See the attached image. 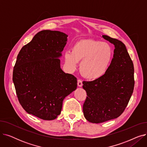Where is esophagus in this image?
<instances>
[{"label": "esophagus", "mask_w": 147, "mask_h": 147, "mask_svg": "<svg viewBox=\"0 0 147 147\" xmlns=\"http://www.w3.org/2000/svg\"><path fill=\"white\" fill-rule=\"evenodd\" d=\"M78 85L79 87H82L83 86V83H82V80H80V79L78 80Z\"/></svg>", "instance_id": "obj_1"}]
</instances>
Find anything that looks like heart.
Here are the masks:
<instances>
[{
	"instance_id": "1",
	"label": "heart",
	"mask_w": 147,
	"mask_h": 147,
	"mask_svg": "<svg viewBox=\"0 0 147 147\" xmlns=\"http://www.w3.org/2000/svg\"><path fill=\"white\" fill-rule=\"evenodd\" d=\"M113 49L107 43L94 39H82L73 46L71 51L64 53L65 61L71 69H75L81 61L80 71L89 80H96L105 75L111 64Z\"/></svg>"
}]
</instances>
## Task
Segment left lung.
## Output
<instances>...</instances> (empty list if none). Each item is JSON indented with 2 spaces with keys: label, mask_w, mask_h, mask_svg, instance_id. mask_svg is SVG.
<instances>
[{
  "label": "left lung",
  "mask_w": 147,
  "mask_h": 147,
  "mask_svg": "<svg viewBox=\"0 0 147 147\" xmlns=\"http://www.w3.org/2000/svg\"><path fill=\"white\" fill-rule=\"evenodd\" d=\"M102 37L115 46L109 69L101 78L83 82L88 96L83 106L84 116L93 123L119 117L129 103L135 85L134 64L125 45L110 36Z\"/></svg>",
  "instance_id": "8db88e82"
}]
</instances>
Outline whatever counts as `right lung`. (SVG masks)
Here are the masks:
<instances>
[{
	"label": "right lung",
	"mask_w": 147,
	"mask_h": 147,
	"mask_svg": "<svg viewBox=\"0 0 147 147\" xmlns=\"http://www.w3.org/2000/svg\"><path fill=\"white\" fill-rule=\"evenodd\" d=\"M68 36L43 30L21 48L12 80L18 101L28 114L45 120L60 114L64 99L76 89L78 81L60 67L61 52Z\"/></svg>",
	"instance_id": "obj_1"
}]
</instances>
